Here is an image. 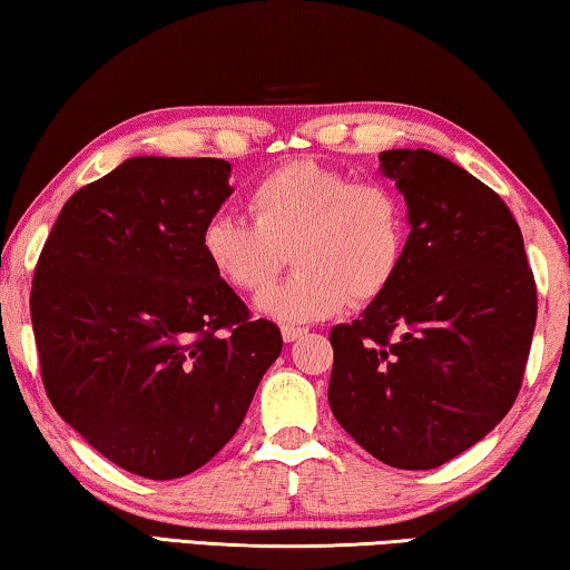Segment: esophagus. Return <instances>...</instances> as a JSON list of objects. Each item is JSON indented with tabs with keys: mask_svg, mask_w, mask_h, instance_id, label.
<instances>
[{
	"mask_svg": "<svg viewBox=\"0 0 570 570\" xmlns=\"http://www.w3.org/2000/svg\"><path fill=\"white\" fill-rule=\"evenodd\" d=\"M304 333H307V330H304V327H294V325H284L282 327V337L286 340V343H294V340H299Z\"/></svg>",
	"mask_w": 570,
	"mask_h": 570,
	"instance_id": "esophagus-1",
	"label": "esophagus"
}]
</instances>
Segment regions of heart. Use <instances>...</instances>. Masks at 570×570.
Masks as SVG:
<instances>
[{
  "label": "heart",
  "mask_w": 570,
  "mask_h": 570,
  "mask_svg": "<svg viewBox=\"0 0 570 570\" xmlns=\"http://www.w3.org/2000/svg\"><path fill=\"white\" fill-rule=\"evenodd\" d=\"M253 223L209 217L202 253L219 282L263 294L288 263L296 274L261 296L258 309L282 322L333 317L347 302L371 304L396 282L406 256L404 199L384 181H355L317 160H292L248 191Z\"/></svg>",
  "instance_id": "obj_1"
}]
</instances>
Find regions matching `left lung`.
I'll return each instance as SVG.
<instances>
[{
  "mask_svg": "<svg viewBox=\"0 0 570 570\" xmlns=\"http://www.w3.org/2000/svg\"><path fill=\"white\" fill-rule=\"evenodd\" d=\"M410 209L392 288L330 330V410L381 463L428 471L489 435L520 394L538 288L494 189L430 150H384Z\"/></svg>",
  "mask_w": 570,
  "mask_h": 570,
  "instance_id": "1",
  "label": "left lung"
}]
</instances>
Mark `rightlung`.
<instances>
[{"instance_id":"obj_1","label":"right lung","mask_w":570,"mask_h":570,"mask_svg":"<svg viewBox=\"0 0 570 570\" xmlns=\"http://www.w3.org/2000/svg\"><path fill=\"white\" fill-rule=\"evenodd\" d=\"M223 158L125 160L63 204L30 292L53 410L120 469L166 481L227 445L282 353L202 253Z\"/></svg>"}]
</instances>
